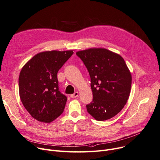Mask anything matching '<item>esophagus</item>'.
<instances>
[{"instance_id": "obj_1", "label": "esophagus", "mask_w": 160, "mask_h": 160, "mask_svg": "<svg viewBox=\"0 0 160 160\" xmlns=\"http://www.w3.org/2000/svg\"><path fill=\"white\" fill-rule=\"evenodd\" d=\"M78 96V92H75L74 93H73V94H72V95H71V98H76V97H77Z\"/></svg>"}]
</instances>
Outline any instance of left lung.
Segmentation results:
<instances>
[{
  "instance_id": "obj_1",
  "label": "left lung",
  "mask_w": 160,
  "mask_h": 160,
  "mask_svg": "<svg viewBox=\"0 0 160 160\" xmlns=\"http://www.w3.org/2000/svg\"><path fill=\"white\" fill-rule=\"evenodd\" d=\"M91 78L93 100L88 112L99 121L119 113L129 98L132 75L124 59L106 48H89L76 53Z\"/></svg>"
}]
</instances>
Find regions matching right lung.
<instances>
[{
  "instance_id": "right-lung-1",
  "label": "right lung",
  "mask_w": 160,
  "mask_h": 160,
  "mask_svg": "<svg viewBox=\"0 0 160 160\" xmlns=\"http://www.w3.org/2000/svg\"><path fill=\"white\" fill-rule=\"evenodd\" d=\"M73 50L42 52L22 68L19 78L21 102L38 121L49 123L63 112L67 98L59 91L57 74Z\"/></svg>"
}]
</instances>
